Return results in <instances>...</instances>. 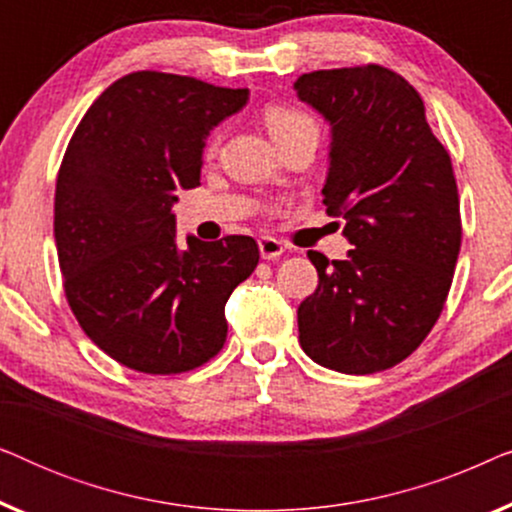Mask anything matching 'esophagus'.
<instances>
[{
	"label": "esophagus",
	"mask_w": 512,
	"mask_h": 512,
	"mask_svg": "<svg viewBox=\"0 0 512 512\" xmlns=\"http://www.w3.org/2000/svg\"><path fill=\"white\" fill-rule=\"evenodd\" d=\"M284 244L277 240V237H270L265 235L258 240V251H261V256L265 258V261H275V258H279L284 254Z\"/></svg>",
	"instance_id": "obj_1"
}]
</instances>
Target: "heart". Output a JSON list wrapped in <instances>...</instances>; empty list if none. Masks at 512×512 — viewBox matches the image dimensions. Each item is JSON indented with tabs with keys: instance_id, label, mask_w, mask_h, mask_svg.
<instances>
[{
	"instance_id": "heart-1",
	"label": "heart",
	"mask_w": 512,
	"mask_h": 512,
	"mask_svg": "<svg viewBox=\"0 0 512 512\" xmlns=\"http://www.w3.org/2000/svg\"><path fill=\"white\" fill-rule=\"evenodd\" d=\"M265 125H268L270 135L279 139V137L289 135V132H293V130L303 128V125H314V121L305 114V111L284 107V104H272V107L265 109ZM207 149L209 151L216 149V137L209 139Z\"/></svg>"
}]
</instances>
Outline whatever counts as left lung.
<instances>
[{
	"mask_svg": "<svg viewBox=\"0 0 512 512\" xmlns=\"http://www.w3.org/2000/svg\"><path fill=\"white\" fill-rule=\"evenodd\" d=\"M293 88L331 125L321 193L354 247L333 263L307 251L319 286L298 307L300 347L338 373L387 370L422 345L450 291L461 247L450 153L387 67L319 69Z\"/></svg>",
	"mask_w": 512,
	"mask_h": 512,
	"instance_id": "8db88e82",
	"label": "left lung"
}]
</instances>
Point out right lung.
<instances>
[{"mask_svg":"<svg viewBox=\"0 0 512 512\" xmlns=\"http://www.w3.org/2000/svg\"><path fill=\"white\" fill-rule=\"evenodd\" d=\"M249 100L193 76L132 72L90 104L55 184V244L76 321L104 354L149 375L207 363L230 293L258 265L247 235L177 244V191L200 184L209 130Z\"/></svg>","mask_w":512,"mask_h":512,"instance_id":"1","label":"right lung"}]
</instances>
